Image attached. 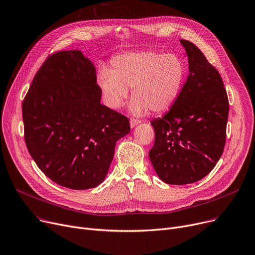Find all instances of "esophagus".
<instances>
[{
	"label": "esophagus",
	"mask_w": 255,
	"mask_h": 255,
	"mask_svg": "<svg viewBox=\"0 0 255 255\" xmlns=\"http://www.w3.org/2000/svg\"><path fill=\"white\" fill-rule=\"evenodd\" d=\"M139 123H140L139 120H136V119H131V120H130V127L134 128L135 126H137Z\"/></svg>",
	"instance_id": "34e87169"
}]
</instances>
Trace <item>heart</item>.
Returning <instances> with one entry per match:
<instances>
[{
	"mask_svg": "<svg viewBox=\"0 0 255 255\" xmlns=\"http://www.w3.org/2000/svg\"><path fill=\"white\" fill-rule=\"evenodd\" d=\"M113 70L101 66L96 81L108 107H123L132 89L130 112L145 115L149 110L161 113L170 108L179 96L185 79L186 66L175 53L140 50L117 55Z\"/></svg>",
	"mask_w": 255,
	"mask_h": 255,
	"instance_id": "heart-1",
	"label": "heart"
}]
</instances>
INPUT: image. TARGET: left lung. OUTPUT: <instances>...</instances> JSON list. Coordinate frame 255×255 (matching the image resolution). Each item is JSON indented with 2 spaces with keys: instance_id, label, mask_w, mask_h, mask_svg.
<instances>
[{
  "instance_id": "8db88e82",
  "label": "left lung",
  "mask_w": 255,
  "mask_h": 255,
  "mask_svg": "<svg viewBox=\"0 0 255 255\" xmlns=\"http://www.w3.org/2000/svg\"><path fill=\"white\" fill-rule=\"evenodd\" d=\"M189 60V77L163 118L150 122L155 143L149 160L161 180L188 184L204 178L222 157L229 100L224 82L201 50L180 40Z\"/></svg>"
}]
</instances>
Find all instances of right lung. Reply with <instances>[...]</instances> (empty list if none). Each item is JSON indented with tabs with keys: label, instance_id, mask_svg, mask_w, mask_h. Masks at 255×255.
I'll return each instance as SVG.
<instances>
[{
	"label": "right lung",
	"instance_id": "right-lung-1",
	"mask_svg": "<svg viewBox=\"0 0 255 255\" xmlns=\"http://www.w3.org/2000/svg\"><path fill=\"white\" fill-rule=\"evenodd\" d=\"M94 64L79 50L50 55L22 103L24 139L33 161L55 183L88 190L103 182L128 118L100 104Z\"/></svg>",
	"mask_w": 255,
	"mask_h": 255
}]
</instances>
